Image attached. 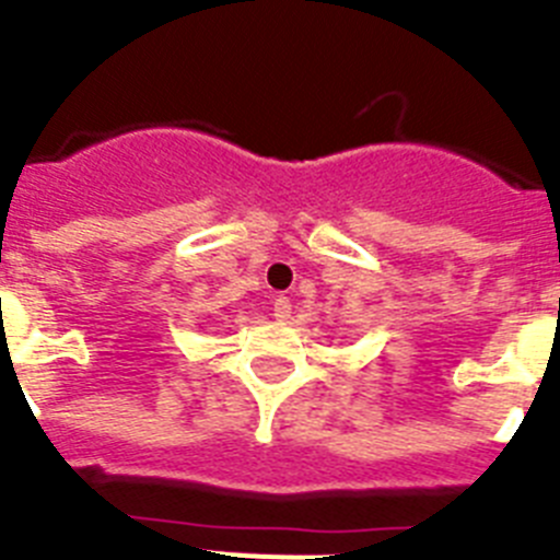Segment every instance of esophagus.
Returning <instances> with one entry per match:
<instances>
[{"label": "esophagus", "mask_w": 560, "mask_h": 560, "mask_svg": "<svg viewBox=\"0 0 560 560\" xmlns=\"http://www.w3.org/2000/svg\"><path fill=\"white\" fill-rule=\"evenodd\" d=\"M275 319H277V323H289V319H291V300H289V296H277V300H275Z\"/></svg>", "instance_id": "34e87169"}]
</instances>
